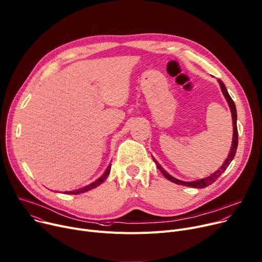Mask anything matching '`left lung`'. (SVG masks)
I'll list each match as a JSON object with an SVG mask.
<instances>
[{
    "mask_svg": "<svg viewBox=\"0 0 262 262\" xmlns=\"http://www.w3.org/2000/svg\"><path fill=\"white\" fill-rule=\"evenodd\" d=\"M218 83L220 85V88H221V91H223L227 102L229 104V107L231 109V112H232V120H233V142H232V147H231V150H230V153L227 157V159L225 160V163L223 164V166H221L217 171H215L214 173H212L210 176L208 177H205V178H201V179H198V180H194V182H183V180H179L173 176H171L169 173H167L163 168L162 166H160L156 160L153 158L154 163L156 164L157 168L159 169V171L163 173V175L169 179L170 182L174 183V184H177V185H182V186H186V187H192V188H197V189H201V188H206L210 185H212L213 183H215V180L223 174L226 169L229 167V165L231 164V162L233 160L235 154H236V150H237V146H238V130H237V111H236V106L233 102L232 97L230 96L225 84L223 83V80L218 79Z\"/></svg>",
    "mask_w": 262,
    "mask_h": 262,
    "instance_id": "obj_1",
    "label": "left lung"
}]
</instances>
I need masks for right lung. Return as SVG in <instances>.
<instances>
[{
	"instance_id": "obj_1",
	"label": "right lung",
	"mask_w": 262,
	"mask_h": 262,
	"mask_svg": "<svg viewBox=\"0 0 262 262\" xmlns=\"http://www.w3.org/2000/svg\"><path fill=\"white\" fill-rule=\"evenodd\" d=\"M110 170H111V165L108 166V168H107V170L105 171V173H104L102 176H100L99 178H97V179L95 180V182H93V183H91L90 185H88V186H86V187H83V188H79V189H76V190H73V191H66L65 194H73V195H76V194H80V193H85V192H87V191H90V190L96 188L97 186L102 185V184L105 182L106 178L108 177V175H109V173H110Z\"/></svg>"
}]
</instances>
